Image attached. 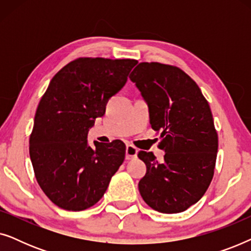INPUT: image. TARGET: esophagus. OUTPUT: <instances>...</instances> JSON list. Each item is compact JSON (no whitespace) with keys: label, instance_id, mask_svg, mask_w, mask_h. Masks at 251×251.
Segmentation results:
<instances>
[{"label":"esophagus","instance_id":"obj_1","mask_svg":"<svg viewBox=\"0 0 251 251\" xmlns=\"http://www.w3.org/2000/svg\"><path fill=\"white\" fill-rule=\"evenodd\" d=\"M137 154H138V150H137L133 145H131V144H128L126 147V160L135 159Z\"/></svg>","mask_w":251,"mask_h":251}]
</instances>
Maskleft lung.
<instances>
[{"label": "left lung", "instance_id": "left-lung-1", "mask_svg": "<svg viewBox=\"0 0 251 251\" xmlns=\"http://www.w3.org/2000/svg\"><path fill=\"white\" fill-rule=\"evenodd\" d=\"M150 112V123L161 131L159 162L152 152L140 151L146 175L139 193L154 210L185 211L203 197L214 177L218 136L208 101L198 84L178 67L140 63L130 74Z\"/></svg>", "mask_w": 251, "mask_h": 251}]
</instances>
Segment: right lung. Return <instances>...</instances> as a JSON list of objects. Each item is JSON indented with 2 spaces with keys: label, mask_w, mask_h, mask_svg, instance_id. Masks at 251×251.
Segmentation results:
<instances>
[{
  "label": "right lung",
  "mask_w": 251,
  "mask_h": 251,
  "mask_svg": "<svg viewBox=\"0 0 251 251\" xmlns=\"http://www.w3.org/2000/svg\"><path fill=\"white\" fill-rule=\"evenodd\" d=\"M137 60L78 58L50 81L37 106L29 155L37 183L54 204L80 211L102 198L126 156L121 140L95 142L88 131L125 87Z\"/></svg>",
  "instance_id": "right-lung-1"
}]
</instances>
